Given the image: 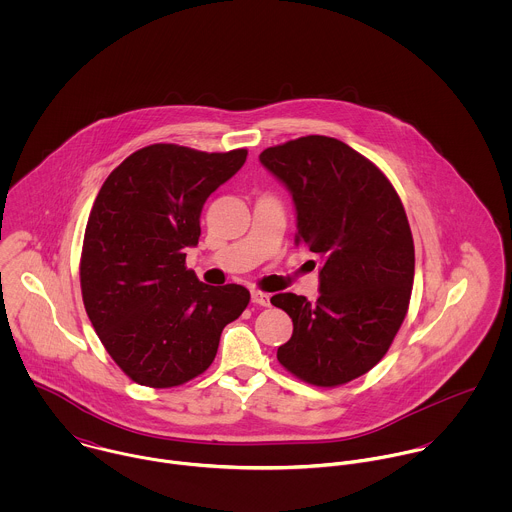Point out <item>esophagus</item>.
<instances>
[{
	"label": "esophagus",
	"instance_id": "esophagus-1",
	"mask_svg": "<svg viewBox=\"0 0 512 512\" xmlns=\"http://www.w3.org/2000/svg\"><path fill=\"white\" fill-rule=\"evenodd\" d=\"M252 303H256L260 307H268L270 305V293L252 290Z\"/></svg>",
	"mask_w": 512,
	"mask_h": 512
}]
</instances>
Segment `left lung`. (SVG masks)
Returning <instances> with one entry per match:
<instances>
[{
    "mask_svg": "<svg viewBox=\"0 0 512 512\" xmlns=\"http://www.w3.org/2000/svg\"><path fill=\"white\" fill-rule=\"evenodd\" d=\"M260 161L292 193L295 244L321 258V293H278L293 321L278 361L299 380L335 388L366 374L390 349L410 305L414 240L388 177L327 136L268 147Z\"/></svg>",
    "mask_w": 512,
    "mask_h": 512,
    "instance_id": "obj_1",
    "label": "left lung"
}]
</instances>
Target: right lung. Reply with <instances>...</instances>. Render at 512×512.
Instances as JSON below:
<instances>
[{"mask_svg":"<svg viewBox=\"0 0 512 512\" xmlns=\"http://www.w3.org/2000/svg\"><path fill=\"white\" fill-rule=\"evenodd\" d=\"M246 155L153 144L126 157L96 195L80 254L82 301L108 355L142 386L203 374L222 329L250 301L246 288L207 286L185 266L205 201Z\"/></svg>","mask_w":512,"mask_h":512,"instance_id":"add662e5","label":"right lung"}]
</instances>
